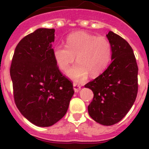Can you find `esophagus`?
Listing matches in <instances>:
<instances>
[{"instance_id":"esophagus-1","label":"esophagus","mask_w":149,"mask_h":149,"mask_svg":"<svg viewBox=\"0 0 149 149\" xmlns=\"http://www.w3.org/2000/svg\"><path fill=\"white\" fill-rule=\"evenodd\" d=\"M73 87H74V92H75V93H78L79 91L81 90V86H80L79 84H76V83H74L73 84Z\"/></svg>"}]
</instances>
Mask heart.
<instances>
[{
  "mask_svg": "<svg viewBox=\"0 0 149 149\" xmlns=\"http://www.w3.org/2000/svg\"><path fill=\"white\" fill-rule=\"evenodd\" d=\"M54 57L59 68L67 71L77 56L78 63L68 72L74 81H82L90 74L98 76L108 67L112 58V45L104 36H97L84 32L70 34L66 45H56L53 49Z\"/></svg>",
  "mask_w": 149,
  "mask_h": 149,
  "instance_id": "obj_1",
  "label": "heart"
}]
</instances>
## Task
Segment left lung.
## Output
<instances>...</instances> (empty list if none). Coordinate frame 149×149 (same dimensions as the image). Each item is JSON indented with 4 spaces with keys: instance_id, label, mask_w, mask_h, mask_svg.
<instances>
[{
    "instance_id": "obj_1",
    "label": "left lung",
    "mask_w": 149,
    "mask_h": 149,
    "mask_svg": "<svg viewBox=\"0 0 149 149\" xmlns=\"http://www.w3.org/2000/svg\"><path fill=\"white\" fill-rule=\"evenodd\" d=\"M112 62L103 73L85 85L94 94L88 106L89 116L103 125L122 120L132 107L138 92V66L131 45L110 31Z\"/></svg>"
}]
</instances>
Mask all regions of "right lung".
Masks as SVG:
<instances>
[{"label":"right lung","mask_w":149,"mask_h":149,"mask_svg":"<svg viewBox=\"0 0 149 149\" xmlns=\"http://www.w3.org/2000/svg\"><path fill=\"white\" fill-rule=\"evenodd\" d=\"M54 29L39 28L15 48L10 67L13 95L21 113L39 127H49L66 113L73 84L54 57Z\"/></svg>","instance_id":"add662e5"}]
</instances>
